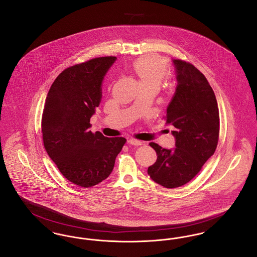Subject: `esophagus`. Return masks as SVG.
<instances>
[{
    "instance_id": "1",
    "label": "esophagus",
    "mask_w": 257,
    "mask_h": 257,
    "mask_svg": "<svg viewBox=\"0 0 257 257\" xmlns=\"http://www.w3.org/2000/svg\"><path fill=\"white\" fill-rule=\"evenodd\" d=\"M128 144H129V145H132V146H141V145H143V142H141V141H139V140H136V139H134V138H130V139L128 140Z\"/></svg>"
}]
</instances>
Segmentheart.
Masks as SVG:
<instances>
[{
  "label": "heart",
  "instance_id": "obj_1",
  "mask_svg": "<svg viewBox=\"0 0 257 257\" xmlns=\"http://www.w3.org/2000/svg\"><path fill=\"white\" fill-rule=\"evenodd\" d=\"M133 69L142 84H156L159 86L168 74L169 66L162 57L148 54L138 58L133 63Z\"/></svg>",
  "mask_w": 257,
  "mask_h": 257
}]
</instances>
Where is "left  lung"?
<instances>
[{
    "instance_id": "obj_1",
    "label": "left lung",
    "mask_w": 257,
    "mask_h": 257,
    "mask_svg": "<svg viewBox=\"0 0 257 257\" xmlns=\"http://www.w3.org/2000/svg\"><path fill=\"white\" fill-rule=\"evenodd\" d=\"M178 85L163 118L176 129V148L166 150L155 143L156 162L149 167L152 181L176 188L191 181L214 153L219 138V112L214 92L189 62L174 60Z\"/></svg>"
}]
</instances>
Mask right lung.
Segmentation results:
<instances>
[{
  "label": "right lung",
  "instance_id": "right-lung-1",
  "mask_svg": "<svg viewBox=\"0 0 257 257\" xmlns=\"http://www.w3.org/2000/svg\"><path fill=\"white\" fill-rule=\"evenodd\" d=\"M116 57L105 56L76 64L55 78L42 116L44 147L68 181L91 187L110 175L126 139L89 131L99 106L101 83Z\"/></svg>",
  "mask_w": 257,
  "mask_h": 257
}]
</instances>
